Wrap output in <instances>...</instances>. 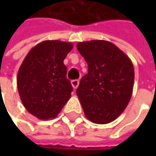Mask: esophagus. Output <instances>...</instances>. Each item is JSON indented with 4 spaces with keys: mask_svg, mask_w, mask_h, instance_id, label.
I'll return each mask as SVG.
<instances>
[{
    "mask_svg": "<svg viewBox=\"0 0 156 156\" xmlns=\"http://www.w3.org/2000/svg\"><path fill=\"white\" fill-rule=\"evenodd\" d=\"M71 85H72L73 88L76 89L78 87V85H79V80H78V79H74V80H72V81H71Z\"/></svg>",
    "mask_w": 156,
    "mask_h": 156,
    "instance_id": "1",
    "label": "esophagus"
}]
</instances>
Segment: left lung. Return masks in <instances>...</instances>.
Wrapping results in <instances>:
<instances>
[{
	"label": "left lung",
	"mask_w": 156,
	"mask_h": 156,
	"mask_svg": "<svg viewBox=\"0 0 156 156\" xmlns=\"http://www.w3.org/2000/svg\"><path fill=\"white\" fill-rule=\"evenodd\" d=\"M77 48L88 66L77 95L86 117L95 124H108L128 105L134 87L131 59L107 41L78 42Z\"/></svg>",
	"instance_id": "left-lung-1"
}]
</instances>
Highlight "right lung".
<instances>
[{
	"label": "right lung",
	"mask_w": 156,
	"mask_h": 156,
	"mask_svg": "<svg viewBox=\"0 0 156 156\" xmlns=\"http://www.w3.org/2000/svg\"><path fill=\"white\" fill-rule=\"evenodd\" d=\"M72 48L71 42L44 41L29 51L19 69L20 100L39 119L56 117L71 97L73 88L63 61Z\"/></svg>",
	"instance_id": "add662e5"
}]
</instances>
